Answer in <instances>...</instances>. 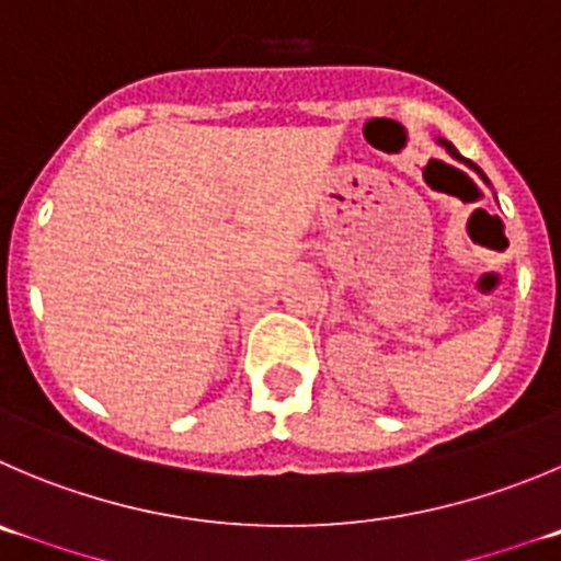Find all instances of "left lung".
<instances>
[{
	"mask_svg": "<svg viewBox=\"0 0 561 561\" xmlns=\"http://www.w3.org/2000/svg\"><path fill=\"white\" fill-rule=\"evenodd\" d=\"M437 144H439V146H443V149H446V151H448V154H451V157H454V160H459V162H462V165H468V169H470V171H476V174H479V176H481V182H484V185H490V180H486V174H484V171H481V169H479V165H476V162L465 160V157H462V154H459V151H457V146H454V144H451V140H446V138H437Z\"/></svg>",
	"mask_w": 561,
	"mask_h": 561,
	"instance_id": "obj_1",
	"label": "left lung"
}]
</instances>
